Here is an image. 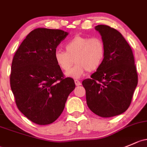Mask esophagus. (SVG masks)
Listing matches in <instances>:
<instances>
[{
  "instance_id": "1",
  "label": "esophagus",
  "mask_w": 147,
  "mask_h": 147,
  "mask_svg": "<svg viewBox=\"0 0 147 147\" xmlns=\"http://www.w3.org/2000/svg\"><path fill=\"white\" fill-rule=\"evenodd\" d=\"M75 85H76V86L81 85V82H80L79 81V80H75Z\"/></svg>"
}]
</instances>
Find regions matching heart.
Listing matches in <instances>:
<instances>
[{
  "label": "heart",
  "mask_w": 147,
  "mask_h": 147,
  "mask_svg": "<svg viewBox=\"0 0 147 147\" xmlns=\"http://www.w3.org/2000/svg\"><path fill=\"white\" fill-rule=\"evenodd\" d=\"M65 52L56 51L54 53L55 63L62 71H67L73 64L76 65L66 72V76L80 78L88 72H94L101 65L105 58V46L98 37L77 35L66 42Z\"/></svg>",
  "instance_id": "heart-1"
}]
</instances>
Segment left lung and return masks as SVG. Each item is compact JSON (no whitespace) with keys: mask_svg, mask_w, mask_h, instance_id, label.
Wrapping results in <instances>:
<instances>
[{"mask_svg":"<svg viewBox=\"0 0 147 147\" xmlns=\"http://www.w3.org/2000/svg\"><path fill=\"white\" fill-rule=\"evenodd\" d=\"M95 29L105 46V58L90 79L82 81L91 111L103 118L120 115L129 108L138 82L133 53L123 35L109 26Z\"/></svg>","mask_w":147,"mask_h":147,"instance_id":"1","label":"left lung"}]
</instances>
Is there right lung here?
I'll return each mask as SVG.
<instances>
[{"label":"right lung","mask_w":147,"mask_h":147,"mask_svg":"<svg viewBox=\"0 0 147 147\" xmlns=\"http://www.w3.org/2000/svg\"><path fill=\"white\" fill-rule=\"evenodd\" d=\"M67 34L61 29H34L12 59L10 79L15 103L36 124L45 125L56 120L75 88L73 79L64 78L54 59L57 46Z\"/></svg>","instance_id":"obj_1"}]
</instances>
